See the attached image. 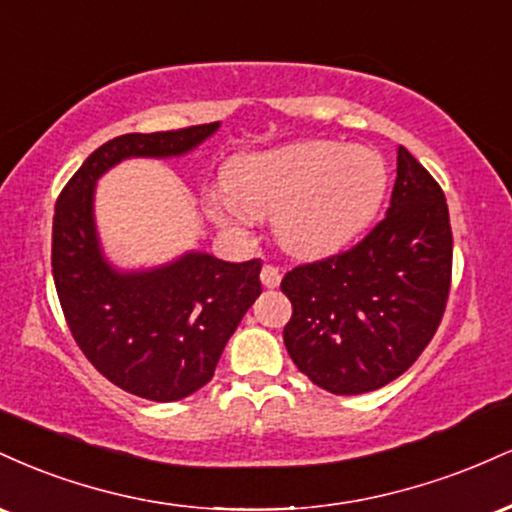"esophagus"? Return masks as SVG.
Wrapping results in <instances>:
<instances>
[{"label": "esophagus", "mask_w": 512, "mask_h": 512, "mask_svg": "<svg viewBox=\"0 0 512 512\" xmlns=\"http://www.w3.org/2000/svg\"><path fill=\"white\" fill-rule=\"evenodd\" d=\"M260 279H262V284L267 286V289H276V286H279V281H281L279 267H274V264H264L262 272H260Z\"/></svg>", "instance_id": "34e87169"}]
</instances>
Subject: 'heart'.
<instances>
[{
  "instance_id": "heart-1",
  "label": "heart",
  "mask_w": 512,
  "mask_h": 512,
  "mask_svg": "<svg viewBox=\"0 0 512 512\" xmlns=\"http://www.w3.org/2000/svg\"><path fill=\"white\" fill-rule=\"evenodd\" d=\"M387 168L366 146L303 142L245 156L228 170L226 192L250 216H276V236L293 255L344 248L373 221ZM226 214L231 207H216Z\"/></svg>"
}]
</instances>
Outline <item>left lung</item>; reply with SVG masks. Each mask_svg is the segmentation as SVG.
Listing matches in <instances>:
<instances>
[{
  "label": "left lung",
  "instance_id": "obj_1",
  "mask_svg": "<svg viewBox=\"0 0 512 512\" xmlns=\"http://www.w3.org/2000/svg\"><path fill=\"white\" fill-rule=\"evenodd\" d=\"M452 281V228L433 175L397 149L390 209L349 250L298 264L281 279L291 301L289 356L332 395L378 390L436 334Z\"/></svg>",
  "mask_w": 512,
  "mask_h": 512
}]
</instances>
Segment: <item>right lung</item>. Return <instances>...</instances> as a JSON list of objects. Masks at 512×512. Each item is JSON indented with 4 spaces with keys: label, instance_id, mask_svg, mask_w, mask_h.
Listing matches in <instances>:
<instances>
[{
    "label": "right lung",
    "instance_id": "add662e5",
    "mask_svg": "<svg viewBox=\"0 0 512 512\" xmlns=\"http://www.w3.org/2000/svg\"><path fill=\"white\" fill-rule=\"evenodd\" d=\"M216 127L110 139L86 158L55 204L52 279L69 332L98 373L151 402H178L214 378L223 346L262 293V262L190 252L151 272H115L98 248L93 185L122 158L180 156Z\"/></svg>",
    "mask_w": 512,
    "mask_h": 512
}]
</instances>
